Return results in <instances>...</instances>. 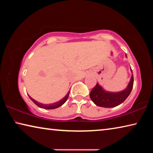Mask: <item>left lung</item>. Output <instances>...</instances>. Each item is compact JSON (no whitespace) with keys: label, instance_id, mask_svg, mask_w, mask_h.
<instances>
[{"label":"left lung","instance_id":"obj_1","mask_svg":"<svg viewBox=\"0 0 153 153\" xmlns=\"http://www.w3.org/2000/svg\"><path fill=\"white\" fill-rule=\"evenodd\" d=\"M127 56V55H126ZM131 69V67H130ZM131 72L132 70L131 69ZM134 84V76L133 74L129 80L128 86L122 91L112 92L106 91L103 88L97 83V85L93 88L92 91L90 93V97L92 102L98 107L105 108L115 107L120 105L125 101V100L128 97L132 90Z\"/></svg>","mask_w":153,"mask_h":153}]
</instances>
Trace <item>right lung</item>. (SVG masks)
<instances>
[{"instance_id": "add662e5", "label": "right lung", "mask_w": 153, "mask_h": 153, "mask_svg": "<svg viewBox=\"0 0 153 153\" xmlns=\"http://www.w3.org/2000/svg\"><path fill=\"white\" fill-rule=\"evenodd\" d=\"M69 91L67 92V94L60 100H59V101L54 102V103H51V104H48H48H42V103L36 101V100H34L33 98L31 97L29 94H28V96H29L30 98L32 100L33 102L37 105L38 107H39L40 108H45V109H55V108L61 107V106L63 105L64 103L67 101V98H68V97H69Z\"/></svg>"}]
</instances>
